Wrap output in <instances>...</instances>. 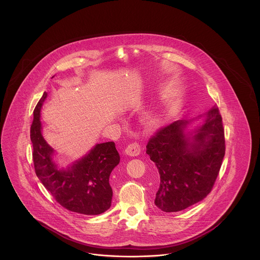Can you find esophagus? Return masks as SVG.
I'll use <instances>...</instances> for the list:
<instances>
[{"mask_svg": "<svg viewBox=\"0 0 260 260\" xmlns=\"http://www.w3.org/2000/svg\"><path fill=\"white\" fill-rule=\"evenodd\" d=\"M125 154L131 157L138 156L140 154V146L137 143H132L125 149Z\"/></svg>", "mask_w": 260, "mask_h": 260, "instance_id": "34e87169", "label": "esophagus"}]
</instances>
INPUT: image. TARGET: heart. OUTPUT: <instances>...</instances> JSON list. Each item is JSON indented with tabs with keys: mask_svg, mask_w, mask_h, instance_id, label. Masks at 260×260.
Returning <instances> with one entry per match:
<instances>
[{
	"mask_svg": "<svg viewBox=\"0 0 260 260\" xmlns=\"http://www.w3.org/2000/svg\"><path fill=\"white\" fill-rule=\"evenodd\" d=\"M163 122V114L160 110H152L148 112L144 118V125L150 128H157Z\"/></svg>",
	"mask_w": 260,
	"mask_h": 260,
	"instance_id": "b5f03b06",
	"label": "heart"
}]
</instances>
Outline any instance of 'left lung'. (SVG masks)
<instances>
[{
	"label": "left lung",
	"mask_w": 260,
	"mask_h": 260,
	"mask_svg": "<svg viewBox=\"0 0 260 260\" xmlns=\"http://www.w3.org/2000/svg\"><path fill=\"white\" fill-rule=\"evenodd\" d=\"M195 120L203 122L189 129ZM146 153L160 176L154 200L159 209L177 212L203 200L214 185L225 154L218 109L175 121L161 129L149 140Z\"/></svg>",
	"instance_id": "8db88e82"
}]
</instances>
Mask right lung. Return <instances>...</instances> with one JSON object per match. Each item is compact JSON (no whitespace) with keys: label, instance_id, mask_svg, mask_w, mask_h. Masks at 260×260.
Returning a JSON list of instances; mask_svg holds the SVG:
<instances>
[{"label":"right lung","instance_id":"1","mask_svg":"<svg viewBox=\"0 0 260 260\" xmlns=\"http://www.w3.org/2000/svg\"><path fill=\"white\" fill-rule=\"evenodd\" d=\"M47 96L44 92L38 102L31 126L33 160L38 178L64 208L85 215L101 214L111 206L113 191L109 177L120 162L115 143L96 144L82 158L66 168H60L54 160L56 151L47 143L42 132L41 109Z\"/></svg>","mask_w":260,"mask_h":260}]
</instances>
